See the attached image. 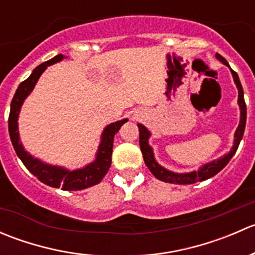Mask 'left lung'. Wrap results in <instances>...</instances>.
Returning a JSON list of instances; mask_svg holds the SVG:
<instances>
[{
  "label": "left lung",
  "mask_w": 255,
  "mask_h": 255,
  "mask_svg": "<svg viewBox=\"0 0 255 255\" xmlns=\"http://www.w3.org/2000/svg\"><path fill=\"white\" fill-rule=\"evenodd\" d=\"M216 58L220 59L225 65H228L227 60L223 58L222 55L220 54H216ZM232 71L233 79H235L236 85L238 87V104L239 107H241V122H239V126L236 130V135H235V145H233L232 150L230 151L228 154H226L223 158L218 159V160L212 161V163H208L205 166H202L199 171H192V173H187V174H175L171 173V171L166 170L164 169L163 166L159 165L158 163L155 161L153 155V150H151L150 146L148 145V138L150 135V133L148 132L145 127L142 125H138V128H139V145H140V150H142L143 154V159L145 165L148 166L149 170L151 171L154 176L156 177L158 180H161L164 182H170V184H179V185H187V184H194V182L197 181H204V180L210 179V177L215 176L216 174L220 173L223 168L228 164V161L232 159V156L235 155L236 151H237L239 143H241L242 137L244 134V128H246V121H247V105L246 101H244V94H243V87H242L241 81H239L238 74L236 71Z\"/></svg>",
  "instance_id": "obj_1"
}]
</instances>
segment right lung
Returning <instances> with one entry per match:
<instances>
[{
  "mask_svg": "<svg viewBox=\"0 0 255 255\" xmlns=\"http://www.w3.org/2000/svg\"><path fill=\"white\" fill-rule=\"evenodd\" d=\"M61 59H63V55L60 54V55L54 56L50 60L40 64L39 66H37L33 70L29 78L20 82L11 102V111H9L8 117V132L9 137H11L12 145H13L17 155L19 156V159L24 164L25 168L33 175L37 176L38 180H40L43 184L49 185V186L61 187L63 190H68V191H75V190L86 189V187L94 186V185L101 182V180L107 174L112 163L111 156L113 138H115V134L118 132L121 126L125 122H127V120L118 121V122L111 123L110 126H107L106 129L104 130V134H102V142L100 144L96 160L84 169H80V170L75 171H68L65 169L56 168V166L45 165V164L40 163L39 160L30 156L23 149L22 144L19 142L17 127L18 113H19L20 106H22L24 99L32 91L35 82L38 81V79L42 75L43 71L45 70V68L51 65V64L56 63V61H60Z\"/></svg>",
  "mask_w": 255,
  "mask_h": 255,
  "instance_id": "add662e5",
  "label": "right lung"
}]
</instances>
